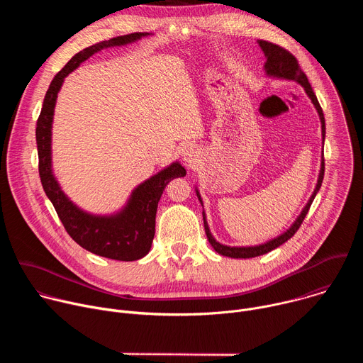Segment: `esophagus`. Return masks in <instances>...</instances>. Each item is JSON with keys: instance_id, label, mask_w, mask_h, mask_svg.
I'll return each instance as SVG.
<instances>
[{"instance_id": "1", "label": "esophagus", "mask_w": 363, "mask_h": 363, "mask_svg": "<svg viewBox=\"0 0 363 363\" xmlns=\"http://www.w3.org/2000/svg\"><path fill=\"white\" fill-rule=\"evenodd\" d=\"M182 160H184L188 165H194L195 162H198V160H199V152H198V149H196L194 145H188V146L184 149Z\"/></svg>"}]
</instances>
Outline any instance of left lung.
I'll return each mask as SVG.
<instances>
[{
  "mask_svg": "<svg viewBox=\"0 0 363 363\" xmlns=\"http://www.w3.org/2000/svg\"><path fill=\"white\" fill-rule=\"evenodd\" d=\"M258 45L262 47V50L264 51L266 55V65H264V70L267 73V76H272V77H277V79H284V80H293V82H297L298 84L303 86L304 91L307 93V96L310 97V100H312V103L315 105L318 113H319V118H320V122H322V138H323V142H325V135H326V125H325V116H323V111L319 105L318 101V97L312 89V86H310L308 80H307V76L303 73V70L300 69L298 66V62L296 60V57L290 53V51H287L286 48L277 45V44H273L270 41H264V40H258ZM323 177H325V157H322V167H320V174H319V179H318V184H316V188L312 194V196H310L308 202L306 203V206L303 208V211L300 213V216L297 217V220L293 223V225L286 231L283 233L281 235L264 242V244H260V245H254V247H230V245H224L221 242H218L211 231H210V227H208V223H206V218H205V213L202 211V218H203V227H205V234H206V238H208L210 244L213 245V248L221 254V255H225V257H231V258H251V257H257V255H263L274 248H277L279 245L284 244L287 240H290L296 231L300 228L304 217L307 216L308 213V208L310 205H312L316 194L319 192L320 186H322V182H323ZM196 196L202 205V199H201V195L199 192L196 191Z\"/></svg>",
  "mask_w": 363,
  "mask_h": 363,
  "instance_id": "1",
  "label": "left lung"
}]
</instances>
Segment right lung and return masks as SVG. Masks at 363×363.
I'll use <instances>...</instances> for the list:
<instances>
[{
    "mask_svg": "<svg viewBox=\"0 0 363 363\" xmlns=\"http://www.w3.org/2000/svg\"><path fill=\"white\" fill-rule=\"evenodd\" d=\"M145 35H147V33L119 35L93 44L74 55L51 80L35 128L41 185L51 203L55 205L66 231L84 250L119 262H135L149 252L155 235V218H157L161 195L174 178L185 177L186 171L179 162H174L138 185L128 203L119 213L113 216L89 214L67 198L53 175V169H51V125H53L57 93L69 73L76 70L80 63L103 48L125 45Z\"/></svg>",
    "mask_w": 363,
    "mask_h": 363,
    "instance_id": "right-lung-1",
    "label": "right lung"
}]
</instances>
